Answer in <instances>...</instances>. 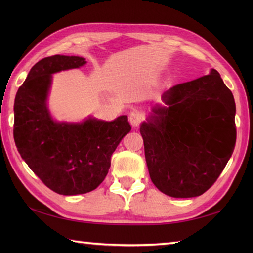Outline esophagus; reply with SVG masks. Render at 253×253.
Instances as JSON below:
<instances>
[{
  "mask_svg": "<svg viewBox=\"0 0 253 253\" xmlns=\"http://www.w3.org/2000/svg\"><path fill=\"white\" fill-rule=\"evenodd\" d=\"M141 120H142L141 113L137 110L132 111L129 114V122H130L132 127H138L139 125H140Z\"/></svg>",
  "mask_w": 253,
  "mask_h": 253,
  "instance_id": "1",
  "label": "esophagus"
}]
</instances>
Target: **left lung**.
<instances>
[{"label": "left lung", "mask_w": 253, "mask_h": 253, "mask_svg": "<svg viewBox=\"0 0 253 253\" xmlns=\"http://www.w3.org/2000/svg\"><path fill=\"white\" fill-rule=\"evenodd\" d=\"M166 106L140 127L154 186L173 198L206 192L226 166L236 143L234 95L215 69L164 92Z\"/></svg>", "instance_id": "8db88e82"}]
</instances>
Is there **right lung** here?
Returning a JSON list of instances; mask_svg holds the SVG:
<instances>
[{
    "label": "right lung",
    "instance_id": "right-lung-1",
    "mask_svg": "<svg viewBox=\"0 0 253 253\" xmlns=\"http://www.w3.org/2000/svg\"><path fill=\"white\" fill-rule=\"evenodd\" d=\"M85 63L79 56L42 58L15 96L14 140L20 157L46 187L64 196L94 190L109 173L113 152L131 129L126 115L113 122L89 117L79 124L51 117L46 99L52 74Z\"/></svg>",
    "mask_w": 253,
    "mask_h": 253
}]
</instances>
